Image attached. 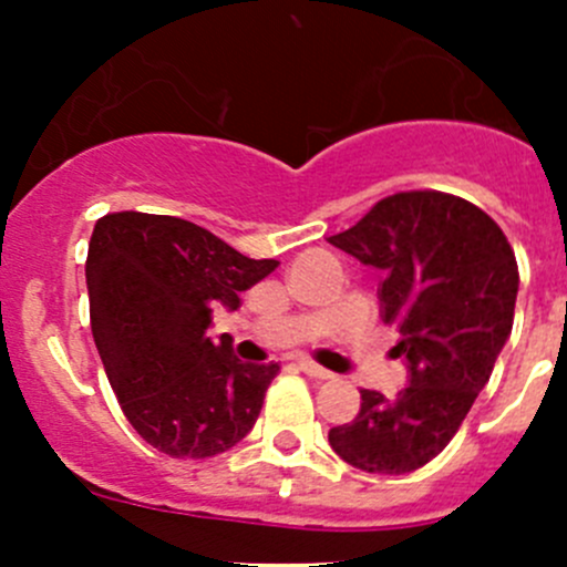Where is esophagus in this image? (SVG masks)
<instances>
[{
	"label": "esophagus",
	"instance_id": "esophagus-1",
	"mask_svg": "<svg viewBox=\"0 0 567 567\" xmlns=\"http://www.w3.org/2000/svg\"><path fill=\"white\" fill-rule=\"evenodd\" d=\"M299 368L305 370L307 375H312V379H320V381H326V379H334V373H331V370L320 368V364L312 362V359H299Z\"/></svg>",
	"mask_w": 567,
	"mask_h": 567
}]
</instances>
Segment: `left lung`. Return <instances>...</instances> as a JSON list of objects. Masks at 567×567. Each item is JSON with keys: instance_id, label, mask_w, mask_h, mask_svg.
<instances>
[{"instance_id": "1", "label": "left lung", "mask_w": 567, "mask_h": 567, "mask_svg": "<svg viewBox=\"0 0 567 567\" xmlns=\"http://www.w3.org/2000/svg\"><path fill=\"white\" fill-rule=\"evenodd\" d=\"M384 274L381 318L400 329L409 386L394 398L362 390V409L329 431L342 461L405 474L436 458L488 384L513 329L518 266L505 233L468 199L398 192L351 230L329 238Z\"/></svg>"}]
</instances>
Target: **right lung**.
Instances as JSON below:
<instances>
[{
    "label": "right lung",
    "instance_id": "right-lung-1",
    "mask_svg": "<svg viewBox=\"0 0 567 567\" xmlns=\"http://www.w3.org/2000/svg\"><path fill=\"white\" fill-rule=\"evenodd\" d=\"M279 260H251L194 221L120 210L87 249L90 326L125 420L169 458H214L257 422L279 364H249L210 337L216 307Z\"/></svg>",
    "mask_w": 567,
    "mask_h": 567
}]
</instances>
